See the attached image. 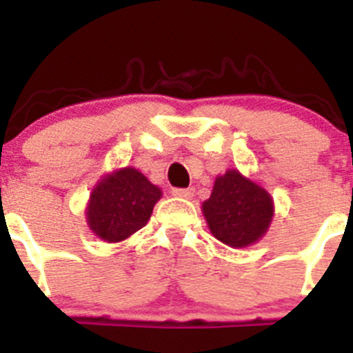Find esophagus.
I'll list each match as a JSON object with an SVG mask.
<instances>
[{
	"label": "esophagus",
	"mask_w": 353,
	"mask_h": 353,
	"mask_svg": "<svg viewBox=\"0 0 353 353\" xmlns=\"http://www.w3.org/2000/svg\"><path fill=\"white\" fill-rule=\"evenodd\" d=\"M171 194L174 198H182V199H191L194 196V189H173Z\"/></svg>",
	"instance_id": "esophagus-1"
}]
</instances>
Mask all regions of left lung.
Here are the masks:
<instances>
[{"label":"left lung","instance_id":"left-lung-1","mask_svg":"<svg viewBox=\"0 0 353 353\" xmlns=\"http://www.w3.org/2000/svg\"><path fill=\"white\" fill-rule=\"evenodd\" d=\"M201 212L215 239L242 249L256 244L269 232L274 199L260 183L239 170H228L215 176L212 194L203 201Z\"/></svg>","mask_w":353,"mask_h":353}]
</instances>
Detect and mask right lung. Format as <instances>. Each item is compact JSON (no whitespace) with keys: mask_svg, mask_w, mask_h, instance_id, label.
<instances>
[{"mask_svg":"<svg viewBox=\"0 0 353 353\" xmlns=\"http://www.w3.org/2000/svg\"><path fill=\"white\" fill-rule=\"evenodd\" d=\"M162 191L132 166L99 179L86 205L90 232L109 244L127 240L148 223Z\"/></svg>","mask_w":353,"mask_h":353,"instance_id":"obj_1","label":"right lung"}]
</instances>
